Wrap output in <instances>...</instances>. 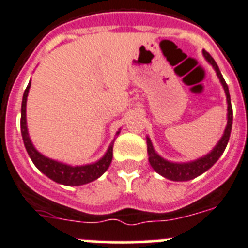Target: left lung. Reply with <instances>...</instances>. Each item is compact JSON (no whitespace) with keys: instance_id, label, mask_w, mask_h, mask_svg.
Segmentation results:
<instances>
[{"instance_id":"1","label":"left lung","mask_w":248,"mask_h":248,"mask_svg":"<svg viewBox=\"0 0 248 248\" xmlns=\"http://www.w3.org/2000/svg\"><path fill=\"white\" fill-rule=\"evenodd\" d=\"M203 54H204L205 59L209 62V63L213 65V68L217 72V76L219 78L220 83L223 85L224 92L227 95V103H228V121H227V127L224 130V134L222 136V139L219 140V142L217 143V146L212 150L211 153L205 155L204 157H201V159L195 160V161H191V163H184V164H176V163H170V161H166L165 159H163L161 156H159L155 153V150L153 147V143L150 141V139L147 137V154H149V161L153 166V169L156 172H159L160 175H163L164 178H168L170 180H174V182H186V180H191V179L197 178L201 174H203L204 171H207L209 168L217 163V160L219 159L220 155L223 154V151L226 150L227 143L230 140L231 136V130H232V121H233V111H232V105H231V97H230V91H228V85H227L226 80L222 77V73H220L219 68H218L217 63L214 62L213 58L211 57V54L207 53L205 50H203Z\"/></svg>"}]
</instances>
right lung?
Returning <instances> with one entry per match:
<instances>
[{
  "label": "right lung",
  "mask_w": 248,
  "mask_h": 248,
  "mask_svg": "<svg viewBox=\"0 0 248 248\" xmlns=\"http://www.w3.org/2000/svg\"><path fill=\"white\" fill-rule=\"evenodd\" d=\"M29 89H30V83L25 89L24 97H22L21 135L26 151H28L29 156L32 160V163L35 164V166L47 178L64 185H83L98 179L111 164L112 157H113V145L108 147L106 155L97 163L83 166H70L66 165V164L58 163L55 160L47 159L40 153H37V150L31 143L28 134V127H26V99H28Z\"/></svg>",
  "instance_id": "add662e5"
}]
</instances>
